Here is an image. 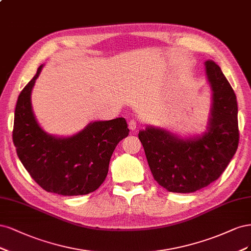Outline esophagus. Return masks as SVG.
Here are the masks:
<instances>
[{"label": "esophagus", "mask_w": 251, "mask_h": 251, "mask_svg": "<svg viewBox=\"0 0 251 251\" xmlns=\"http://www.w3.org/2000/svg\"><path fill=\"white\" fill-rule=\"evenodd\" d=\"M128 127H129V129H130V130H135L136 129V127H137V122L135 120H131L130 122L128 123Z\"/></svg>", "instance_id": "esophagus-1"}]
</instances>
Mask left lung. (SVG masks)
<instances>
[{
  "mask_svg": "<svg viewBox=\"0 0 251 251\" xmlns=\"http://www.w3.org/2000/svg\"><path fill=\"white\" fill-rule=\"evenodd\" d=\"M212 90L206 131L180 137L166 129L148 126L140 130L151 173L159 185L173 193H193L219 178L239 144L237 97L220 67L205 63Z\"/></svg>",
  "mask_w": 251,
  "mask_h": 251,
  "instance_id": "1",
  "label": "left lung"
}]
</instances>
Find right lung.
<instances>
[{
    "label": "right lung",
    "instance_id": "1",
    "mask_svg": "<svg viewBox=\"0 0 251 251\" xmlns=\"http://www.w3.org/2000/svg\"><path fill=\"white\" fill-rule=\"evenodd\" d=\"M43 67L24 87L15 107L12 139L18 156L45 191L63 196L86 195L106 178L112 153L129 133L126 120L96 121L67 137L47 133L37 123L31 103L32 88Z\"/></svg>",
    "mask_w": 251,
    "mask_h": 251
}]
</instances>
